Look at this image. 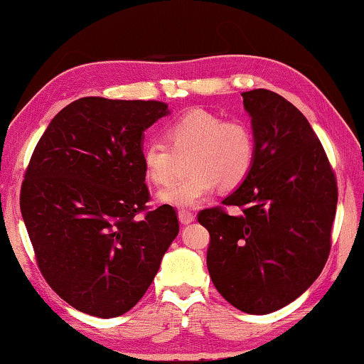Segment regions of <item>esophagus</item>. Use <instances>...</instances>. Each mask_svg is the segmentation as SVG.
<instances>
[{
  "instance_id": "obj_1",
  "label": "esophagus",
  "mask_w": 364,
  "mask_h": 364,
  "mask_svg": "<svg viewBox=\"0 0 364 364\" xmlns=\"http://www.w3.org/2000/svg\"><path fill=\"white\" fill-rule=\"evenodd\" d=\"M178 218H180L181 224H191L194 221V214L189 211H180L178 213Z\"/></svg>"
}]
</instances>
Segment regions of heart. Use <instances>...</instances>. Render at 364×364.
<instances>
[{
  "label": "heart",
  "instance_id": "heart-1",
  "mask_svg": "<svg viewBox=\"0 0 364 364\" xmlns=\"http://www.w3.org/2000/svg\"><path fill=\"white\" fill-rule=\"evenodd\" d=\"M165 141L151 140L141 148V165L148 180L166 186L176 175V155L188 156L189 175L160 194L163 203L191 208L218 186L223 191L239 188L252 171L257 141L244 119H223L214 112L194 109L171 122ZM176 151L173 152L172 150Z\"/></svg>",
  "mask_w": 364,
  "mask_h": 364
}]
</instances>
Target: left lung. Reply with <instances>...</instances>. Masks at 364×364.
Listing matches in <instances>:
<instances>
[{"instance_id": "1", "label": "left lung", "mask_w": 364, "mask_h": 364, "mask_svg": "<svg viewBox=\"0 0 364 364\" xmlns=\"http://www.w3.org/2000/svg\"><path fill=\"white\" fill-rule=\"evenodd\" d=\"M257 155L252 171L223 206L203 209L208 270L235 309L265 315L315 282L331 249L338 186L328 156L304 114L267 89L242 94Z\"/></svg>"}]
</instances>
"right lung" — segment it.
Returning a JSON list of instances; mask_svg holds the SVG:
<instances>
[{
  "label": "right lung",
  "instance_id": "right-lung-1",
  "mask_svg": "<svg viewBox=\"0 0 364 364\" xmlns=\"http://www.w3.org/2000/svg\"><path fill=\"white\" fill-rule=\"evenodd\" d=\"M168 114L158 100L82 97L39 138L19 206L38 267L84 314L114 318L138 304L180 231L170 204L150 209L143 132Z\"/></svg>",
  "mask_w": 364,
  "mask_h": 364
}]
</instances>
